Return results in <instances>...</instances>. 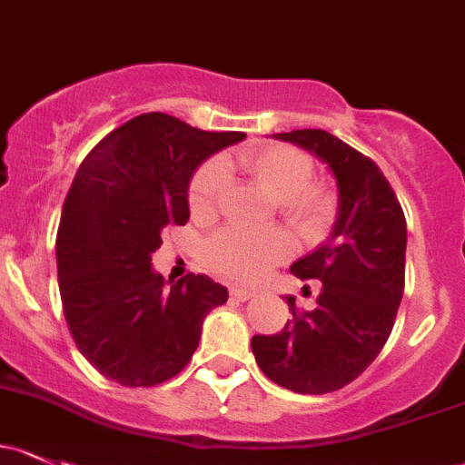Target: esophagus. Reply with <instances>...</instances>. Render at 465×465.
Returning <instances> with one entry per match:
<instances>
[{"instance_id": "obj_1", "label": "esophagus", "mask_w": 465, "mask_h": 465, "mask_svg": "<svg viewBox=\"0 0 465 465\" xmlns=\"http://www.w3.org/2000/svg\"><path fill=\"white\" fill-rule=\"evenodd\" d=\"M229 294H232V298H236V301H249V298L256 296V292L245 290V287H229Z\"/></svg>"}]
</instances>
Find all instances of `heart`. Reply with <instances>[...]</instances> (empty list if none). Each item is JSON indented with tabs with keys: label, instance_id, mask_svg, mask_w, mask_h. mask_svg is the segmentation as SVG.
Wrapping results in <instances>:
<instances>
[{
	"label": "heart",
	"instance_id": "heart-1",
	"mask_svg": "<svg viewBox=\"0 0 465 465\" xmlns=\"http://www.w3.org/2000/svg\"><path fill=\"white\" fill-rule=\"evenodd\" d=\"M241 167L278 198V209L301 238L316 241L330 229L334 198L321 184L312 183L314 167L302 151L285 144H270L241 155ZM227 169L218 160L203 164L189 187V207L198 218H209L227 192ZM290 238L281 229L245 232L229 227L218 232L207 245V265L218 276L233 281H256L272 265L290 256Z\"/></svg>",
	"mask_w": 465,
	"mask_h": 465
}]
</instances>
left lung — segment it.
<instances>
[{"mask_svg":"<svg viewBox=\"0 0 465 465\" xmlns=\"http://www.w3.org/2000/svg\"><path fill=\"white\" fill-rule=\"evenodd\" d=\"M273 138L312 151L339 187V213L330 238L290 272L319 281L316 310L298 312L273 336H253L258 368L281 388L327 394L351 383L383 350L405 285V216L397 195L368 155L322 129Z\"/></svg>","mask_w":465,"mask_h":465,"instance_id":"obj_1","label":"left lung"}]
</instances>
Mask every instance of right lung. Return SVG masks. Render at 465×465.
<instances>
[{"label":"right lung","instance_id":"add662e5","mask_svg":"<svg viewBox=\"0 0 465 465\" xmlns=\"http://www.w3.org/2000/svg\"><path fill=\"white\" fill-rule=\"evenodd\" d=\"M242 138L143 114L77 169L57 229V278L73 341L106 379L126 388L169 381L192 361L204 316L227 302V287L203 273L167 290L151 253L169 227L187 224L193 171Z\"/></svg>","mask_w":465,"mask_h":465}]
</instances>
